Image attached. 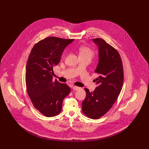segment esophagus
<instances>
[{
    "label": "esophagus",
    "instance_id": "obj_1",
    "mask_svg": "<svg viewBox=\"0 0 149 149\" xmlns=\"http://www.w3.org/2000/svg\"><path fill=\"white\" fill-rule=\"evenodd\" d=\"M80 89V87H78V86H73V89L74 91H77V90H79Z\"/></svg>",
    "mask_w": 149,
    "mask_h": 149
}]
</instances>
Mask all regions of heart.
I'll return each mask as SVG.
<instances>
[{
    "mask_svg": "<svg viewBox=\"0 0 149 149\" xmlns=\"http://www.w3.org/2000/svg\"><path fill=\"white\" fill-rule=\"evenodd\" d=\"M80 54L82 56H88L92 58L94 55V52L88 47L83 46L79 49Z\"/></svg>",
    "mask_w": 149,
    "mask_h": 149,
    "instance_id": "1",
    "label": "heart"
}]
</instances>
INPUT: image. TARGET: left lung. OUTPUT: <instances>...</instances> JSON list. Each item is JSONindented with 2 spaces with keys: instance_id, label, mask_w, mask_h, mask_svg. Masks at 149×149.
I'll return each mask as SVG.
<instances>
[{
  "instance_id": "left-lung-1",
  "label": "left lung",
  "mask_w": 149,
  "mask_h": 149,
  "mask_svg": "<svg viewBox=\"0 0 149 149\" xmlns=\"http://www.w3.org/2000/svg\"><path fill=\"white\" fill-rule=\"evenodd\" d=\"M99 47V63L95 70L99 74L96 79L97 86L90 92L85 88L86 97L82 103L85 115L97 119L112 108L122 90L123 68L118 52L102 38L93 40Z\"/></svg>"
}]
</instances>
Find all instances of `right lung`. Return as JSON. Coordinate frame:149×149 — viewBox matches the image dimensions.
Wrapping results in <instances>:
<instances>
[{
  "mask_svg": "<svg viewBox=\"0 0 149 149\" xmlns=\"http://www.w3.org/2000/svg\"><path fill=\"white\" fill-rule=\"evenodd\" d=\"M74 39L50 37L37 43L29 56L26 85L34 107L47 117L58 115L64 98L70 92L66 84L53 81V68L60 61L65 48Z\"/></svg>",
  "mask_w": 149,
  "mask_h": 149,
  "instance_id": "1",
  "label": "right lung"
}]
</instances>
